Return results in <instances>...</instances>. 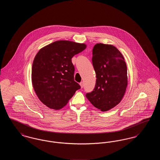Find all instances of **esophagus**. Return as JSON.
Instances as JSON below:
<instances>
[{
	"label": "esophagus",
	"instance_id": "34e87169",
	"mask_svg": "<svg viewBox=\"0 0 160 160\" xmlns=\"http://www.w3.org/2000/svg\"><path fill=\"white\" fill-rule=\"evenodd\" d=\"M80 86H81V88H83L84 86L83 82H80Z\"/></svg>",
	"mask_w": 160,
	"mask_h": 160
}]
</instances>
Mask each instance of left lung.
I'll list each match as a JSON object with an SVG mask.
<instances>
[{
  "instance_id": "obj_1",
  "label": "left lung",
  "mask_w": 160,
  "mask_h": 160,
  "mask_svg": "<svg viewBox=\"0 0 160 160\" xmlns=\"http://www.w3.org/2000/svg\"><path fill=\"white\" fill-rule=\"evenodd\" d=\"M92 54L96 84L93 91L87 93L86 97L93 106L106 112L117 106L125 93L127 65L122 53L112 45L97 44Z\"/></svg>"
}]
</instances>
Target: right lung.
I'll return each instance as SVG.
<instances>
[{"mask_svg": "<svg viewBox=\"0 0 160 160\" xmlns=\"http://www.w3.org/2000/svg\"><path fill=\"white\" fill-rule=\"evenodd\" d=\"M86 45L58 41L39 50L32 69V85L38 98L55 110L65 106L80 86L74 81L72 58L83 51Z\"/></svg>", "mask_w": 160, "mask_h": 160, "instance_id": "1", "label": "right lung"}]
</instances>
